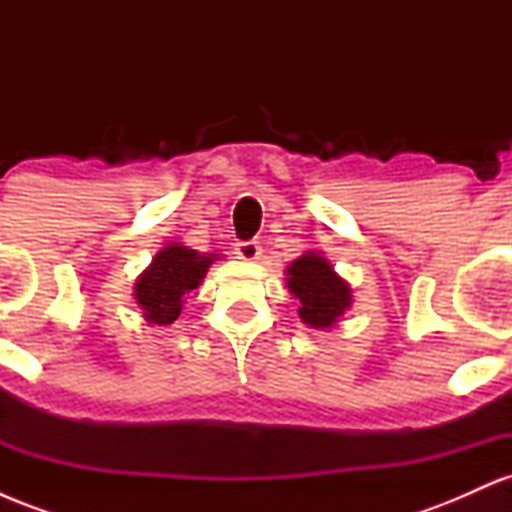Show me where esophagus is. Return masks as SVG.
I'll use <instances>...</instances> for the list:
<instances>
[{"label":"esophagus","instance_id":"obj_1","mask_svg":"<svg viewBox=\"0 0 512 512\" xmlns=\"http://www.w3.org/2000/svg\"><path fill=\"white\" fill-rule=\"evenodd\" d=\"M236 255L245 262H255V260H260L262 248L257 240H240V243H236Z\"/></svg>","mask_w":512,"mask_h":512}]
</instances>
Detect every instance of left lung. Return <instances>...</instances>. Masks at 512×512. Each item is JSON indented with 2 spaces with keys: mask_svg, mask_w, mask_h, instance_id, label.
<instances>
[{
  "mask_svg": "<svg viewBox=\"0 0 512 512\" xmlns=\"http://www.w3.org/2000/svg\"><path fill=\"white\" fill-rule=\"evenodd\" d=\"M286 284L298 298V315L308 327L327 330L351 308L349 284L320 252H305L286 269Z\"/></svg>",
  "mask_w": 512,
  "mask_h": 512,
  "instance_id": "8db88e82",
  "label": "left lung"
}]
</instances>
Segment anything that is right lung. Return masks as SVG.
I'll return each instance as SVG.
<instances>
[{
	"mask_svg": "<svg viewBox=\"0 0 512 512\" xmlns=\"http://www.w3.org/2000/svg\"><path fill=\"white\" fill-rule=\"evenodd\" d=\"M219 255H202L187 245L168 243L158 250L134 284V298L151 325H173L190 291L202 284L211 262Z\"/></svg>",
	"mask_w": 512,
	"mask_h": 512,
	"instance_id": "right-lung-1",
	"label": "right lung"
}]
</instances>
